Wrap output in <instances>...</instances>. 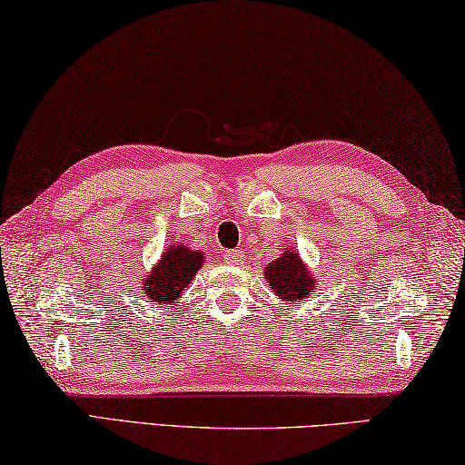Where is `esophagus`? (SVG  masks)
Masks as SVG:
<instances>
[{"label": "esophagus", "mask_w": 465, "mask_h": 465, "mask_svg": "<svg viewBox=\"0 0 465 465\" xmlns=\"http://www.w3.org/2000/svg\"><path fill=\"white\" fill-rule=\"evenodd\" d=\"M224 263H231V265H239L245 262V251L242 249H231V251H224L223 253Z\"/></svg>", "instance_id": "esophagus-1"}]
</instances>
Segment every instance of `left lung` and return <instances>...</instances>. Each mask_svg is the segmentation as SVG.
<instances>
[{
    "label": "left lung",
    "mask_w": 465,
    "mask_h": 465,
    "mask_svg": "<svg viewBox=\"0 0 465 465\" xmlns=\"http://www.w3.org/2000/svg\"><path fill=\"white\" fill-rule=\"evenodd\" d=\"M267 286L278 294L283 302H300L311 296L316 288V280L308 273L306 263L300 259L296 249H288L265 267Z\"/></svg>",
    "instance_id": "8db88e82"
}]
</instances>
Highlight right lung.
I'll return each instance as SVG.
<instances>
[{"label":"right lung","mask_w":465,"mask_h":465,"mask_svg":"<svg viewBox=\"0 0 465 465\" xmlns=\"http://www.w3.org/2000/svg\"><path fill=\"white\" fill-rule=\"evenodd\" d=\"M203 263V255L185 245H171L163 251L159 263L141 282L146 298L159 306L173 304L190 286L195 272Z\"/></svg>","instance_id":"1"}]
</instances>
